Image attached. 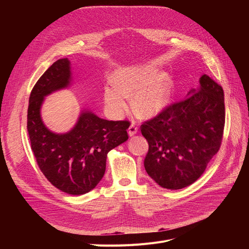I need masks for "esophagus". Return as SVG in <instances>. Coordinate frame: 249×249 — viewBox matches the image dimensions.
I'll list each match as a JSON object with an SVG mask.
<instances>
[{"label":"esophagus","mask_w":249,"mask_h":249,"mask_svg":"<svg viewBox=\"0 0 249 249\" xmlns=\"http://www.w3.org/2000/svg\"><path fill=\"white\" fill-rule=\"evenodd\" d=\"M138 131V126L135 124V123H132L131 125L129 126V129H128V133H129V136H133L137 133Z\"/></svg>","instance_id":"34e87169"}]
</instances>
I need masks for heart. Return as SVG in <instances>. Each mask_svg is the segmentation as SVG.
Wrapping results in <instances>:
<instances>
[{
  "label": "heart",
  "instance_id": "1",
  "mask_svg": "<svg viewBox=\"0 0 249 249\" xmlns=\"http://www.w3.org/2000/svg\"><path fill=\"white\" fill-rule=\"evenodd\" d=\"M116 84L104 88L105 108L113 117L122 116L128 109V96L135 94L133 107L142 115L159 112L169 95V84L166 78H155L149 70L124 69L115 75Z\"/></svg>",
  "mask_w": 249,
  "mask_h": 249
}]
</instances>
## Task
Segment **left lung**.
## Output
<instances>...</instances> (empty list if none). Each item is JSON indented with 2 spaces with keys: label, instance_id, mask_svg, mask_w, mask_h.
<instances>
[{
  "label": "left lung",
  "instance_id": "left-lung-1",
  "mask_svg": "<svg viewBox=\"0 0 249 249\" xmlns=\"http://www.w3.org/2000/svg\"><path fill=\"white\" fill-rule=\"evenodd\" d=\"M224 125L223 89L204 74L198 89L140 126L148 142L146 173L164 189L192 185L220 149Z\"/></svg>",
  "mask_w": 249,
  "mask_h": 249
}]
</instances>
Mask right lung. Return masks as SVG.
I'll return each instance as SVG.
<instances>
[{
	"label": "right lung",
	"mask_w": 249,
	"mask_h": 249,
	"mask_svg": "<svg viewBox=\"0 0 249 249\" xmlns=\"http://www.w3.org/2000/svg\"><path fill=\"white\" fill-rule=\"evenodd\" d=\"M70 82L68 58L56 60L40 76L29 97L27 130L36 162L47 180L61 192L78 196L99 184L108 152L128 139L130 122L108 121L86 111L70 132L49 131L40 116L43 98Z\"/></svg>",
	"instance_id": "1"
}]
</instances>
